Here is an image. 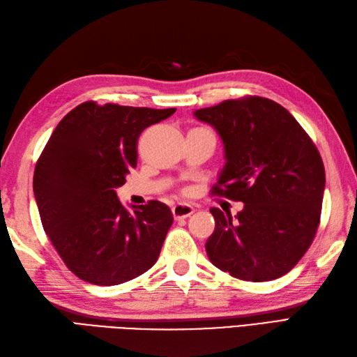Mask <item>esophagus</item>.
<instances>
[{"instance_id": "obj_1", "label": "esophagus", "mask_w": 357, "mask_h": 357, "mask_svg": "<svg viewBox=\"0 0 357 357\" xmlns=\"http://www.w3.org/2000/svg\"><path fill=\"white\" fill-rule=\"evenodd\" d=\"M194 212H195V208L188 203H177L172 206V215L176 220L188 218V216H190Z\"/></svg>"}]
</instances>
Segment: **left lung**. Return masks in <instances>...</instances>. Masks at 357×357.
Instances as JSON below:
<instances>
[{
	"instance_id": "1",
	"label": "left lung",
	"mask_w": 357,
	"mask_h": 357,
	"mask_svg": "<svg viewBox=\"0 0 357 357\" xmlns=\"http://www.w3.org/2000/svg\"><path fill=\"white\" fill-rule=\"evenodd\" d=\"M194 116L224 145L213 194L244 203L234 216L211 208L208 259L241 280L279 279L298 264L319 224L326 172L317 146L288 110L262 97L227 100Z\"/></svg>"
}]
</instances>
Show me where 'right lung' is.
Returning <instances> with one entry per match:
<instances>
[{"label":"right lung","mask_w":357,"mask_h":357,"mask_svg":"<svg viewBox=\"0 0 357 357\" xmlns=\"http://www.w3.org/2000/svg\"><path fill=\"white\" fill-rule=\"evenodd\" d=\"M174 112L86 101L51 135L34 168V198L43 230L78 279L119 284L158 260L171 208L153 199L130 212L116 189L136 167L139 135Z\"/></svg>","instance_id":"add662e5"}]
</instances>
